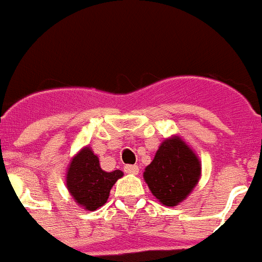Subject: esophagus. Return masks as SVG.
<instances>
[{
    "instance_id": "34e87169",
    "label": "esophagus",
    "mask_w": 262,
    "mask_h": 262,
    "mask_svg": "<svg viewBox=\"0 0 262 262\" xmlns=\"http://www.w3.org/2000/svg\"><path fill=\"white\" fill-rule=\"evenodd\" d=\"M124 172L128 174H138L139 173V166L138 165H124Z\"/></svg>"
}]
</instances>
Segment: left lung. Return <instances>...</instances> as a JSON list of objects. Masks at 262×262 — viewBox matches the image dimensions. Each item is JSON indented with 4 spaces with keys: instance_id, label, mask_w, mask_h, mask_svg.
I'll return each mask as SVG.
<instances>
[{
    "instance_id": "8db88e82",
    "label": "left lung",
    "mask_w": 262,
    "mask_h": 262,
    "mask_svg": "<svg viewBox=\"0 0 262 262\" xmlns=\"http://www.w3.org/2000/svg\"><path fill=\"white\" fill-rule=\"evenodd\" d=\"M143 176L157 200L173 207L182 202L200 181V159L180 136H172L161 143Z\"/></svg>"
}]
</instances>
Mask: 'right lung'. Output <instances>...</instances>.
<instances>
[{"mask_svg":"<svg viewBox=\"0 0 262 262\" xmlns=\"http://www.w3.org/2000/svg\"><path fill=\"white\" fill-rule=\"evenodd\" d=\"M123 177L122 170L105 172L99 160L89 147L82 148L68 166L67 187L73 200L89 211L99 209L107 202L111 187Z\"/></svg>","mask_w":262,"mask_h":262,"instance_id":"1","label":"right lung"}]
</instances>
